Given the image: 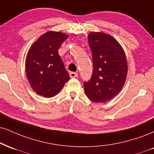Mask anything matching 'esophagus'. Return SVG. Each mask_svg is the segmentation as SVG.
I'll list each match as a JSON object with an SVG mask.
<instances>
[{"mask_svg": "<svg viewBox=\"0 0 154 154\" xmlns=\"http://www.w3.org/2000/svg\"><path fill=\"white\" fill-rule=\"evenodd\" d=\"M69 76H70V77H71V78H75V77H77V76H78V74H77V72H70V73H69Z\"/></svg>", "mask_w": 154, "mask_h": 154, "instance_id": "esophagus-1", "label": "esophagus"}]
</instances>
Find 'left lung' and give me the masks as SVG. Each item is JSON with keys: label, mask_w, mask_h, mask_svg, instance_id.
<instances>
[{"label": "left lung", "mask_w": 154, "mask_h": 154, "mask_svg": "<svg viewBox=\"0 0 154 154\" xmlns=\"http://www.w3.org/2000/svg\"><path fill=\"white\" fill-rule=\"evenodd\" d=\"M92 53V77L84 83L85 92L94 103H105L121 91L128 74L125 51L114 37L103 32L88 35Z\"/></svg>", "instance_id": "1"}]
</instances>
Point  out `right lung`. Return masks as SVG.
<instances>
[{
  "mask_svg": "<svg viewBox=\"0 0 154 154\" xmlns=\"http://www.w3.org/2000/svg\"><path fill=\"white\" fill-rule=\"evenodd\" d=\"M68 36L62 32L47 31L31 45L28 51L26 74L31 88L37 95L54 97L69 79L58 53L59 47Z\"/></svg>",
  "mask_w": 154,
  "mask_h": 154,
  "instance_id": "right-lung-1",
  "label": "right lung"
}]
</instances>
